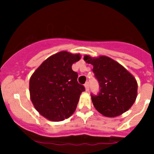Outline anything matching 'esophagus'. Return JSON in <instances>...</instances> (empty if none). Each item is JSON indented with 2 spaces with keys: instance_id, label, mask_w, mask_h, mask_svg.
<instances>
[{
  "instance_id": "esophagus-1",
  "label": "esophagus",
  "mask_w": 154,
  "mask_h": 154,
  "mask_svg": "<svg viewBox=\"0 0 154 154\" xmlns=\"http://www.w3.org/2000/svg\"><path fill=\"white\" fill-rule=\"evenodd\" d=\"M85 89H86V91H88L89 90V83L88 82H86V83H85Z\"/></svg>"
}]
</instances>
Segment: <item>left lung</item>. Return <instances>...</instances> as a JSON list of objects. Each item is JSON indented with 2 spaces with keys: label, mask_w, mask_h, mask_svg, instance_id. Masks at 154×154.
Masks as SVG:
<instances>
[{
  "label": "left lung",
  "mask_w": 154,
  "mask_h": 154,
  "mask_svg": "<svg viewBox=\"0 0 154 154\" xmlns=\"http://www.w3.org/2000/svg\"><path fill=\"white\" fill-rule=\"evenodd\" d=\"M84 60L93 66L92 71L99 84V93L91 94L95 109L103 116L115 117L128 110L137 97L135 78L123 66L109 57L92 58L85 55Z\"/></svg>",
  "instance_id": "8db88e82"
}]
</instances>
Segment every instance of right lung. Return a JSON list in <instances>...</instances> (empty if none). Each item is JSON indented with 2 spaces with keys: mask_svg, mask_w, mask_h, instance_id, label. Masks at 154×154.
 <instances>
[{
  "mask_svg": "<svg viewBox=\"0 0 154 154\" xmlns=\"http://www.w3.org/2000/svg\"><path fill=\"white\" fill-rule=\"evenodd\" d=\"M80 59V54L60 51L45 60L31 76V101L49 121H63L74 113L80 95L85 91L77 82V73L72 69Z\"/></svg>",
  "mask_w": 154,
  "mask_h": 154,
  "instance_id": "1",
  "label": "right lung"
}]
</instances>
